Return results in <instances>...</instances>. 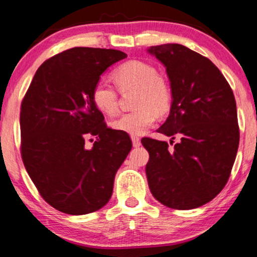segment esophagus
Returning a JSON list of instances; mask_svg holds the SVG:
<instances>
[{"label":"esophagus","instance_id":"1","mask_svg":"<svg viewBox=\"0 0 257 257\" xmlns=\"http://www.w3.org/2000/svg\"><path fill=\"white\" fill-rule=\"evenodd\" d=\"M131 139H132L133 146H135V147H139L140 145H142V142H140V138H139V137H137V136H132V137H131Z\"/></svg>","mask_w":257,"mask_h":257}]
</instances>
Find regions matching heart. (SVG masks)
<instances>
[{"label": "heart", "instance_id": "heart-1", "mask_svg": "<svg viewBox=\"0 0 257 257\" xmlns=\"http://www.w3.org/2000/svg\"><path fill=\"white\" fill-rule=\"evenodd\" d=\"M112 78L120 92L137 90V110L121 114L111 122L119 132L139 136L146 132L158 119V112H166L172 103V87L165 77L158 75L154 65L144 61H128L112 72ZM94 106L101 113L114 115L118 112V93L110 84L98 82L91 92Z\"/></svg>", "mask_w": 257, "mask_h": 257}]
</instances>
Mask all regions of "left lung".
<instances>
[{
    "label": "left lung",
    "mask_w": 257,
    "mask_h": 257,
    "mask_svg": "<svg viewBox=\"0 0 257 257\" xmlns=\"http://www.w3.org/2000/svg\"><path fill=\"white\" fill-rule=\"evenodd\" d=\"M166 66L172 101L158 132L173 139L143 138L154 198L173 209H193L213 200L226 186L236 158L240 130L233 90L208 58L181 44L149 49Z\"/></svg>",
    "instance_id": "1"
}]
</instances>
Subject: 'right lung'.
<instances>
[{"label": "right lung", "instance_id": "1", "mask_svg": "<svg viewBox=\"0 0 257 257\" xmlns=\"http://www.w3.org/2000/svg\"><path fill=\"white\" fill-rule=\"evenodd\" d=\"M125 57L113 49H69L37 69L23 98L24 167L42 198L59 212L83 215L106 205L132 149L130 137L108 128L91 99L101 73ZM86 141L94 142L91 149Z\"/></svg>", "mask_w": 257, "mask_h": 257}]
</instances>
